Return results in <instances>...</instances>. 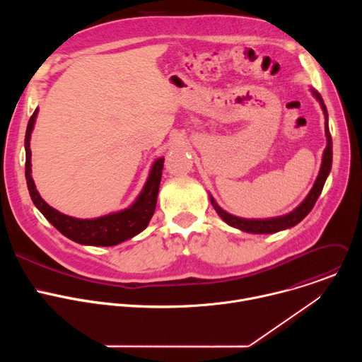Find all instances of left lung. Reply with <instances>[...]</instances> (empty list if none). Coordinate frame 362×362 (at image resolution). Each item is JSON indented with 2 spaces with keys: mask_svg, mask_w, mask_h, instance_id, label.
<instances>
[{
  "mask_svg": "<svg viewBox=\"0 0 362 362\" xmlns=\"http://www.w3.org/2000/svg\"><path fill=\"white\" fill-rule=\"evenodd\" d=\"M313 93L320 100L321 106H322V110H324V115H325V119H328L327 107L324 105V100H322L321 94L314 91V90H313ZM325 134H327V148L324 150V158H322V165H321L320 175H318V177L315 180V185L311 189V192H309L306 199L298 206V208L293 212H291V214H288L285 216L272 218V219H262V221H259V219H257V221L242 219V218H236V216L225 212L221 208V206H218L215 199L211 196V202L214 204L215 211L218 212V215L228 225H230L233 228H238V229H240L243 232H249V233H275V232L292 228L296 223H299L309 212L313 211L314 204H315L317 199L320 197V194L322 192V187L325 185V180H327V177L329 175V170H331V166H332V139H331V133H329V129H328V120L325 122Z\"/></svg>",
  "mask_w": 362,
  "mask_h": 362,
  "instance_id": "1",
  "label": "left lung"
}]
</instances>
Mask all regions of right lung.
<instances>
[{"label": "right lung", "instance_id": "obj_1", "mask_svg": "<svg viewBox=\"0 0 362 362\" xmlns=\"http://www.w3.org/2000/svg\"><path fill=\"white\" fill-rule=\"evenodd\" d=\"M37 113L38 110L35 109L28 120L25 132V179L31 200L37 206V209L45 216V219L69 239L81 245L93 246H113L136 236L143 229H146L154 214V209H156L165 158H160L154 162L140 196L130 208L97 219H76L67 216L64 214H60L54 208H51L49 204L42 200L31 177L30 137Z\"/></svg>", "mask_w": 362, "mask_h": 362}]
</instances>
